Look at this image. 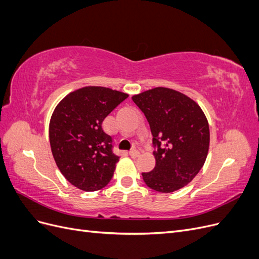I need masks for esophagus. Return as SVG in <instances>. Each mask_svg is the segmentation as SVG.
<instances>
[{"instance_id": "obj_1", "label": "esophagus", "mask_w": 259, "mask_h": 259, "mask_svg": "<svg viewBox=\"0 0 259 259\" xmlns=\"http://www.w3.org/2000/svg\"><path fill=\"white\" fill-rule=\"evenodd\" d=\"M130 154H131V156H133V158H137V156H139L140 152L138 150H136V149H133V150L130 151Z\"/></svg>"}]
</instances>
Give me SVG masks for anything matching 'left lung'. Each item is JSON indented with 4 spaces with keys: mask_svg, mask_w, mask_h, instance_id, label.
I'll return each instance as SVG.
<instances>
[{
    "mask_svg": "<svg viewBox=\"0 0 259 259\" xmlns=\"http://www.w3.org/2000/svg\"><path fill=\"white\" fill-rule=\"evenodd\" d=\"M153 136L155 166L143 173L151 189L169 193L189 184L204 165L209 127L200 106L184 94L155 88L132 97Z\"/></svg>",
    "mask_w": 259,
    "mask_h": 259,
    "instance_id": "1",
    "label": "left lung"
}]
</instances>
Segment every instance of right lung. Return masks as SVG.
<instances>
[{
    "instance_id": "1",
    "label": "right lung",
    "mask_w": 259,
    "mask_h": 259,
    "mask_svg": "<svg viewBox=\"0 0 259 259\" xmlns=\"http://www.w3.org/2000/svg\"><path fill=\"white\" fill-rule=\"evenodd\" d=\"M127 94L100 86L70 93L55 109L50 122L52 153L61 174L84 191H96L110 182L120 156L112 137L103 130L106 116Z\"/></svg>"
}]
</instances>
